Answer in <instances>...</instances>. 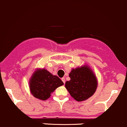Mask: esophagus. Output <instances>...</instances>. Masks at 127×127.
Instances as JSON below:
<instances>
[{
  "label": "esophagus",
  "mask_w": 127,
  "mask_h": 127,
  "mask_svg": "<svg viewBox=\"0 0 127 127\" xmlns=\"http://www.w3.org/2000/svg\"><path fill=\"white\" fill-rule=\"evenodd\" d=\"M62 81H63V83H64V84H65V78H62Z\"/></svg>",
  "instance_id": "1"
}]
</instances>
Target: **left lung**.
Returning a JSON list of instances; mask_svg holds the SVG:
<instances>
[{"label": "left lung", "mask_w": 127, "mask_h": 127, "mask_svg": "<svg viewBox=\"0 0 127 127\" xmlns=\"http://www.w3.org/2000/svg\"><path fill=\"white\" fill-rule=\"evenodd\" d=\"M70 81L65 87L75 100L83 101L92 96L98 86L96 75L87 64L73 68L69 73Z\"/></svg>", "instance_id": "obj_1"}]
</instances>
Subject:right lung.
Wrapping results in <instances>:
<instances>
[{
  "label": "right lung",
  "mask_w": 127,
  "mask_h": 127,
  "mask_svg": "<svg viewBox=\"0 0 127 127\" xmlns=\"http://www.w3.org/2000/svg\"><path fill=\"white\" fill-rule=\"evenodd\" d=\"M29 84L32 95L42 101L49 98L57 87L64 85L57 76L53 75L45 68H36L32 73Z\"/></svg>",
  "instance_id": "1"
}]
</instances>
